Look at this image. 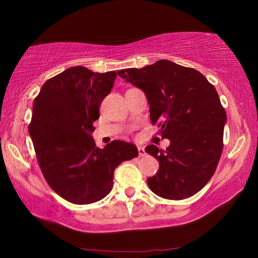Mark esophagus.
<instances>
[{
	"mask_svg": "<svg viewBox=\"0 0 258 258\" xmlns=\"http://www.w3.org/2000/svg\"><path fill=\"white\" fill-rule=\"evenodd\" d=\"M138 150H139V155L140 156H144L145 155V150H144L143 146H139Z\"/></svg>",
	"mask_w": 258,
	"mask_h": 258,
	"instance_id": "esophagus-1",
	"label": "esophagus"
}]
</instances>
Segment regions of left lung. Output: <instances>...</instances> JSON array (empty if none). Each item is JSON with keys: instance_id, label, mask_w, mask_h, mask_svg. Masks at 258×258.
I'll list each match as a JSON object with an SVG mask.
<instances>
[{"instance_id": "1", "label": "left lung", "mask_w": 258, "mask_h": 258, "mask_svg": "<svg viewBox=\"0 0 258 258\" xmlns=\"http://www.w3.org/2000/svg\"><path fill=\"white\" fill-rule=\"evenodd\" d=\"M123 79L145 93L153 124L171 144L145 152L160 163L147 178L153 193L166 200L193 196L208 183L223 152L226 112L216 89L199 71L167 59L124 70Z\"/></svg>"}]
</instances>
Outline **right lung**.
<instances>
[{
  "instance_id": "add662e5",
  "label": "right lung",
  "mask_w": 258,
  "mask_h": 258,
  "mask_svg": "<svg viewBox=\"0 0 258 258\" xmlns=\"http://www.w3.org/2000/svg\"><path fill=\"white\" fill-rule=\"evenodd\" d=\"M123 74L70 68L47 80L34 100L29 133L38 165L50 187L73 204L104 199L112 190L115 168L139 155L138 147L123 141L101 150L91 136L102 101Z\"/></svg>"
}]
</instances>
